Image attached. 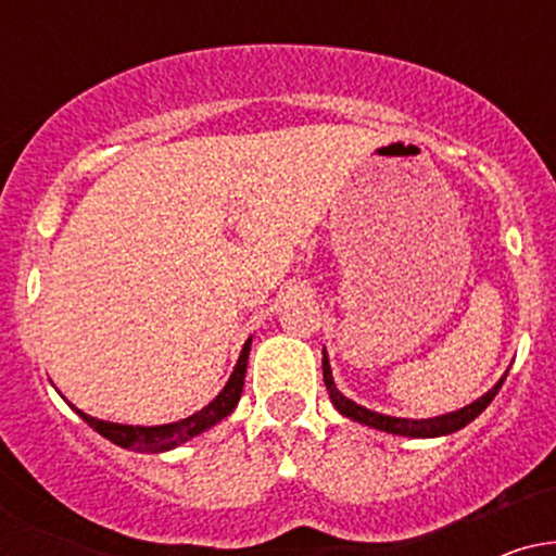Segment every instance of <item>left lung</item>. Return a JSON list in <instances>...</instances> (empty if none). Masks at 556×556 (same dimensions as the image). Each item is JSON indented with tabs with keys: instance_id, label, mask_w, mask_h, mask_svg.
<instances>
[{
	"instance_id": "8db88e82",
	"label": "left lung",
	"mask_w": 556,
	"mask_h": 556,
	"mask_svg": "<svg viewBox=\"0 0 556 556\" xmlns=\"http://www.w3.org/2000/svg\"><path fill=\"white\" fill-rule=\"evenodd\" d=\"M321 368H324V384H327V389H329V397H331V402H334V407L342 413V416L358 420V424L371 426V429H379V431H387V433H397V437H410V439L446 437V433H455V431L465 429L470 420H476L483 410H486L489 402L496 397V392L502 389L504 379H507V374H504L502 379L496 381V384L491 387L486 394H483V397H478L476 402H470V405L460 407V410L446 413V416H437V418L413 420V418H394V416H384V413H374V410H368V407L358 405V402L344 397L340 389L334 387V379H331V366H329V358H327V350H324Z\"/></svg>"
}]
</instances>
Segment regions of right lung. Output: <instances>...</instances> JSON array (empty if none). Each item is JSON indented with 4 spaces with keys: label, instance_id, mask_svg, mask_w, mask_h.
Segmentation results:
<instances>
[{
    "label": "right lung",
    "instance_id": "obj_1",
    "mask_svg": "<svg viewBox=\"0 0 556 556\" xmlns=\"http://www.w3.org/2000/svg\"><path fill=\"white\" fill-rule=\"evenodd\" d=\"M248 353H251V340L242 344V353L238 358V366H235L232 376L225 384L216 397L208 402L203 410L193 413V416L175 420V424H164V426H125V424H110V420H99L93 416H86V413L73 407L78 416L91 426L93 431H99L101 437L110 439L112 444L125 446V450L132 452H167L175 450L188 442V439L198 437L212 426L219 424L222 418H227L229 413L238 407L240 394H242V384H245V368H248Z\"/></svg>",
    "mask_w": 556,
    "mask_h": 556
}]
</instances>
